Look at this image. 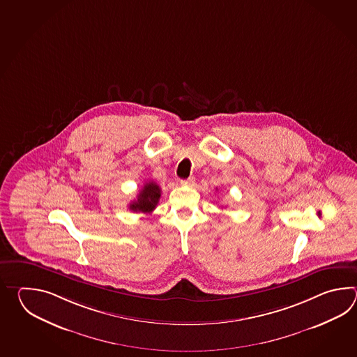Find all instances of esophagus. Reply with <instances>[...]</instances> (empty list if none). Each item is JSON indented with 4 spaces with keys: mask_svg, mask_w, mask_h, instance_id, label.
I'll return each instance as SVG.
<instances>
[{
    "mask_svg": "<svg viewBox=\"0 0 357 357\" xmlns=\"http://www.w3.org/2000/svg\"><path fill=\"white\" fill-rule=\"evenodd\" d=\"M194 183H195V178L194 177H189L186 180H181V185H183V186H194Z\"/></svg>",
    "mask_w": 357,
    "mask_h": 357,
    "instance_id": "34e87169",
    "label": "esophagus"
}]
</instances>
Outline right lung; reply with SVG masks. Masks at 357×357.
I'll use <instances>...</instances> for the list:
<instances>
[{"label":"right lung","instance_id":"obj_1","mask_svg":"<svg viewBox=\"0 0 357 357\" xmlns=\"http://www.w3.org/2000/svg\"><path fill=\"white\" fill-rule=\"evenodd\" d=\"M160 188L154 181H148L137 194V200L130 203V211L137 213H152L158 204Z\"/></svg>","mask_w":357,"mask_h":357}]
</instances>
